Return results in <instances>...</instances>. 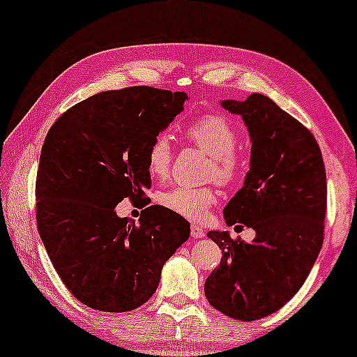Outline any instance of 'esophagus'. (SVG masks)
Here are the masks:
<instances>
[{"mask_svg":"<svg viewBox=\"0 0 357 357\" xmlns=\"http://www.w3.org/2000/svg\"><path fill=\"white\" fill-rule=\"evenodd\" d=\"M190 236L193 238H202L204 237V231L198 226V224H192V227H190Z\"/></svg>","mask_w":357,"mask_h":357,"instance_id":"34e87169","label":"esophagus"}]
</instances>
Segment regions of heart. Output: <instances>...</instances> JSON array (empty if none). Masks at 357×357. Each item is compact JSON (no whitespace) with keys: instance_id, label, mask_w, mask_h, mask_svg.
I'll return each instance as SVG.
<instances>
[{"instance_id":"1","label":"heart","mask_w":357,"mask_h":357,"mask_svg":"<svg viewBox=\"0 0 357 357\" xmlns=\"http://www.w3.org/2000/svg\"><path fill=\"white\" fill-rule=\"evenodd\" d=\"M185 135L195 146L211 155L209 177H214L224 185H231L241 178L243 164L237 154L238 133L226 116L219 114H206L193 120ZM172 162V146L165 133H160L151 141L146 164L154 177L162 178L169 174ZM159 203L175 214L199 221L206 216L209 208L218 203L219 193L214 187H188L177 185L159 193Z\"/></svg>"}]
</instances>
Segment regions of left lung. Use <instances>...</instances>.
I'll return each mask as SVG.
<instances>
[{
	"label": "left lung",
	"mask_w": 357,
	"mask_h": 357,
	"mask_svg": "<svg viewBox=\"0 0 357 357\" xmlns=\"http://www.w3.org/2000/svg\"><path fill=\"white\" fill-rule=\"evenodd\" d=\"M221 105L242 116L252 141L250 170L224 219L257 236L247 243L227 231L208 232L222 258L204 294L224 315L252 321L280 310L309 276L324 243L326 174L314 135L270 97Z\"/></svg>",
	"instance_id": "obj_1"
}]
</instances>
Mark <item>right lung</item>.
I'll return each mask as SVG.
<instances>
[{
  "label": "right lung",
  "mask_w": 357,
  "mask_h": 357,
  "mask_svg": "<svg viewBox=\"0 0 357 357\" xmlns=\"http://www.w3.org/2000/svg\"><path fill=\"white\" fill-rule=\"evenodd\" d=\"M187 99L149 86L105 91L68 109L47 133L36 182L38 234L63 284L91 309H138L187 242L190 222L160 204L146 208L139 224L115 211L123 198L146 199L151 141Z\"/></svg>",
  "instance_id": "1"
}]
</instances>
